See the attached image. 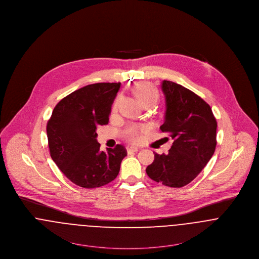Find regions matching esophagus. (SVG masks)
Masks as SVG:
<instances>
[{"label": "esophagus", "instance_id": "34e87169", "mask_svg": "<svg viewBox=\"0 0 259 259\" xmlns=\"http://www.w3.org/2000/svg\"><path fill=\"white\" fill-rule=\"evenodd\" d=\"M126 151L127 153H134V152H138L139 151V148L138 147H134V146H127L126 147Z\"/></svg>", "mask_w": 259, "mask_h": 259}]
</instances>
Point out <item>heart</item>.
I'll return each mask as SVG.
<instances>
[{
    "instance_id": "b5f03b06",
    "label": "heart",
    "mask_w": 259,
    "mask_h": 259,
    "mask_svg": "<svg viewBox=\"0 0 259 259\" xmlns=\"http://www.w3.org/2000/svg\"><path fill=\"white\" fill-rule=\"evenodd\" d=\"M134 95L139 99V101L144 106L146 104H153L157 97L158 91L157 89L146 82H140L134 85L132 88ZM118 109V99L114 102L112 107V112H116ZM148 131V126L144 124H130L127 125L123 132V137L131 142H139L141 140V135Z\"/></svg>"
}]
</instances>
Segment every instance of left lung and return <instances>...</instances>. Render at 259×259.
Returning <instances> with one entry per match:
<instances>
[{"mask_svg":"<svg viewBox=\"0 0 259 259\" xmlns=\"http://www.w3.org/2000/svg\"><path fill=\"white\" fill-rule=\"evenodd\" d=\"M166 112L163 133L174 142L167 154L154 153L146 173L155 182L180 188L194 180L212 158L217 145V120L212 109L187 88L162 82Z\"/></svg>","mask_w":259,"mask_h":259,"instance_id":"obj_1","label":"left lung"}]
</instances>
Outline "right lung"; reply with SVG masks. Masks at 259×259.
I'll use <instances>...</instances> for the list:
<instances>
[{"instance_id":"add662e5","label":"right lung","mask_w":259,"mask_h":259,"mask_svg":"<svg viewBox=\"0 0 259 259\" xmlns=\"http://www.w3.org/2000/svg\"><path fill=\"white\" fill-rule=\"evenodd\" d=\"M120 83H96L63 98L47 121L50 156L77 186L97 188L116 179L127 152L117 144L100 150L97 127L108 124Z\"/></svg>"}]
</instances>
